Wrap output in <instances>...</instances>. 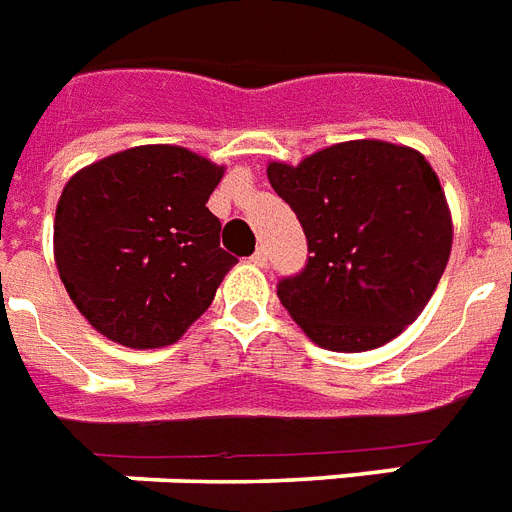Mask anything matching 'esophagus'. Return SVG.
<instances>
[{
    "label": "esophagus",
    "instance_id": "obj_1",
    "mask_svg": "<svg viewBox=\"0 0 512 512\" xmlns=\"http://www.w3.org/2000/svg\"><path fill=\"white\" fill-rule=\"evenodd\" d=\"M251 261L256 264V267H264V264H267V251H264V248H256L251 256Z\"/></svg>",
    "mask_w": 512,
    "mask_h": 512
}]
</instances>
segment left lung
<instances>
[{"instance_id": "left-lung-1", "label": "left lung", "mask_w": 512, "mask_h": 512, "mask_svg": "<svg viewBox=\"0 0 512 512\" xmlns=\"http://www.w3.org/2000/svg\"><path fill=\"white\" fill-rule=\"evenodd\" d=\"M267 177L309 245L277 296L317 346L378 349L418 320L452 251L447 198L418 150L341 142L298 166L269 163Z\"/></svg>"}]
</instances>
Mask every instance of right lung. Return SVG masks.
<instances>
[{"label": "right lung", "instance_id": "1", "mask_svg": "<svg viewBox=\"0 0 512 512\" xmlns=\"http://www.w3.org/2000/svg\"><path fill=\"white\" fill-rule=\"evenodd\" d=\"M224 169L174 145H142L81 169L55 214V264L89 325L129 349L182 333L237 264L206 208Z\"/></svg>", "mask_w": 512, "mask_h": 512}]
</instances>
